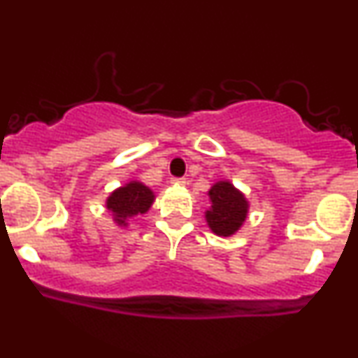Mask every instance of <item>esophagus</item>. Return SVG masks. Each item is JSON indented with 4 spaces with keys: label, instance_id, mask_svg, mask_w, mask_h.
<instances>
[{
    "label": "esophagus",
    "instance_id": "esophagus-1",
    "mask_svg": "<svg viewBox=\"0 0 358 358\" xmlns=\"http://www.w3.org/2000/svg\"><path fill=\"white\" fill-rule=\"evenodd\" d=\"M171 183L178 185V187H183V185L187 182H185V178H171Z\"/></svg>",
    "mask_w": 358,
    "mask_h": 358
}]
</instances>
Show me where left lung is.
<instances>
[{
    "label": "left lung",
    "mask_w": 358,
    "mask_h": 358,
    "mask_svg": "<svg viewBox=\"0 0 358 358\" xmlns=\"http://www.w3.org/2000/svg\"><path fill=\"white\" fill-rule=\"evenodd\" d=\"M212 208L207 210V222L217 236H232L239 231L242 222L248 215V202L239 190L229 182H219L208 192Z\"/></svg>",
    "instance_id": "left-lung-1"
}]
</instances>
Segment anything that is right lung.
Instances as JSON below:
<instances>
[{"label": "right lung", "mask_w": 358, "mask_h": 358, "mask_svg": "<svg viewBox=\"0 0 358 358\" xmlns=\"http://www.w3.org/2000/svg\"><path fill=\"white\" fill-rule=\"evenodd\" d=\"M153 192L139 182H131L126 187L117 188L108 199V208L114 213V220L119 225H126L131 217L145 213L153 203Z\"/></svg>", "instance_id": "1"}]
</instances>
